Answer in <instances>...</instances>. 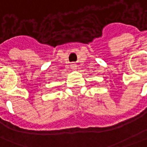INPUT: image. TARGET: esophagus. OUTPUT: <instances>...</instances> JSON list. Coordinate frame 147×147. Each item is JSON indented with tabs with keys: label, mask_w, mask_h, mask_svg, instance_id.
Returning a JSON list of instances; mask_svg holds the SVG:
<instances>
[{
	"label": "esophagus",
	"mask_w": 147,
	"mask_h": 147,
	"mask_svg": "<svg viewBox=\"0 0 147 147\" xmlns=\"http://www.w3.org/2000/svg\"><path fill=\"white\" fill-rule=\"evenodd\" d=\"M71 68H76V63H72V64H71Z\"/></svg>",
	"instance_id": "34e87169"
}]
</instances>
